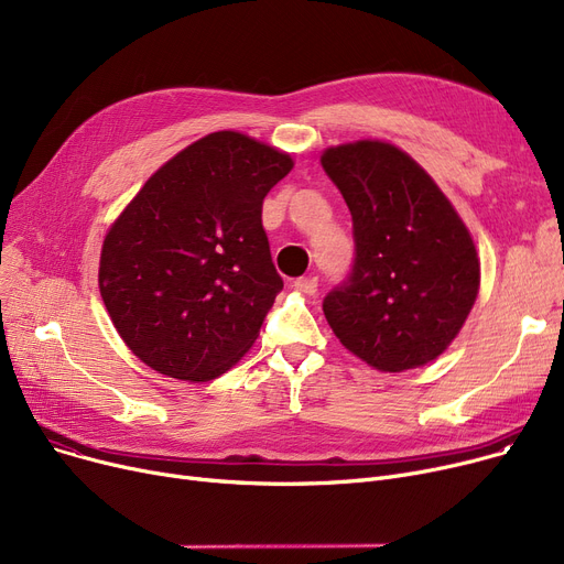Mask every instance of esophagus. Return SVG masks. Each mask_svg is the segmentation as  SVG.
I'll return each instance as SVG.
<instances>
[{"label":"esophagus","instance_id":"1","mask_svg":"<svg viewBox=\"0 0 564 564\" xmlns=\"http://www.w3.org/2000/svg\"><path fill=\"white\" fill-rule=\"evenodd\" d=\"M294 290H300L304 294H315L317 292V279L315 276H302L294 281Z\"/></svg>","mask_w":564,"mask_h":564}]
</instances>
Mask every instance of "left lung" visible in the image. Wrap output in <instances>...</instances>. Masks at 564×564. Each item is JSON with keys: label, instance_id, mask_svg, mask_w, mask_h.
<instances>
[{"label": "left lung", "instance_id": "left-lung-1", "mask_svg": "<svg viewBox=\"0 0 564 564\" xmlns=\"http://www.w3.org/2000/svg\"><path fill=\"white\" fill-rule=\"evenodd\" d=\"M354 232L347 281L322 302L338 340L381 372L434 361L459 334L480 288V260L453 203L387 141L327 148Z\"/></svg>", "mask_w": 564, "mask_h": 564}]
</instances>
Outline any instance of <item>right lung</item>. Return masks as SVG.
Listing matches in <instances>:
<instances>
[{"label":"right lung","mask_w":564,"mask_h":564,"mask_svg":"<svg viewBox=\"0 0 564 564\" xmlns=\"http://www.w3.org/2000/svg\"><path fill=\"white\" fill-rule=\"evenodd\" d=\"M292 164L247 134L213 132L160 166L111 224L100 294L145 366L207 381L253 345L283 290L262 200Z\"/></svg>","instance_id":"add662e5"}]
</instances>
